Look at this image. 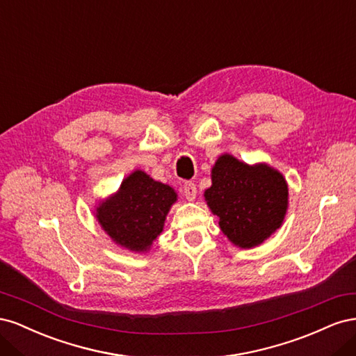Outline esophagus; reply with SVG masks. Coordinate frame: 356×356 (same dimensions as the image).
<instances>
[{"label": "esophagus", "mask_w": 356, "mask_h": 356, "mask_svg": "<svg viewBox=\"0 0 356 356\" xmlns=\"http://www.w3.org/2000/svg\"><path fill=\"white\" fill-rule=\"evenodd\" d=\"M182 193H184L186 199H188V200H195V199H196V195H197V188H196V184H195V182L186 181V182H184V186H182Z\"/></svg>", "instance_id": "esophagus-1"}]
</instances>
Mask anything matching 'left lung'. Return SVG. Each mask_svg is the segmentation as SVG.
<instances>
[{
  "label": "left lung",
  "instance_id": "left-lung-1",
  "mask_svg": "<svg viewBox=\"0 0 356 356\" xmlns=\"http://www.w3.org/2000/svg\"><path fill=\"white\" fill-rule=\"evenodd\" d=\"M220 227L241 248L260 245L281 227L288 204V186L267 165L248 166L229 154L212 168V186L204 191Z\"/></svg>",
  "mask_w": 356,
  "mask_h": 356
}]
</instances>
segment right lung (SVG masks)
I'll return each mask as SVG.
<instances>
[{
  "instance_id": "add662e5",
  "label": "right lung",
  "mask_w": 356,
  "mask_h": 356,
  "mask_svg": "<svg viewBox=\"0 0 356 356\" xmlns=\"http://www.w3.org/2000/svg\"><path fill=\"white\" fill-rule=\"evenodd\" d=\"M177 193L169 186L135 170L117 195L104 202L96 212L111 239L131 251H147L163 230V222Z\"/></svg>"
}]
</instances>
